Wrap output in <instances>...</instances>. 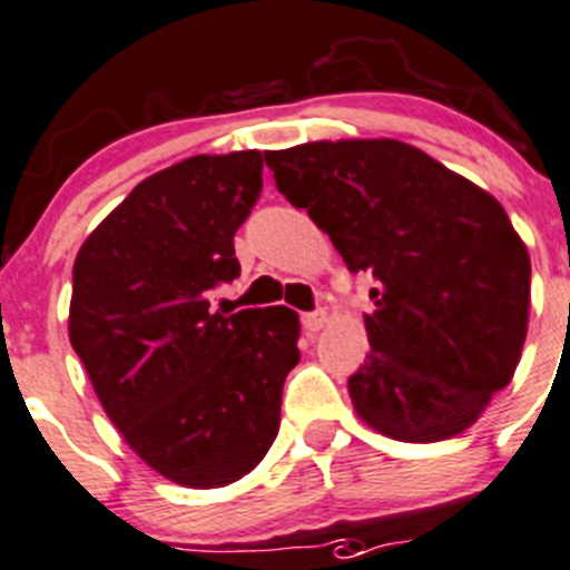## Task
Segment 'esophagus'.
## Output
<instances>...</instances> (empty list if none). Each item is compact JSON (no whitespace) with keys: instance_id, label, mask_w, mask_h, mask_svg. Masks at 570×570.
<instances>
[{"instance_id":"esophagus-1","label":"esophagus","mask_w":570,"mask_h":570,"mask_svg":"<svg viewBox=\"0 0 570 570\" xmlns=\"http://www.w3.org/2000/svg\"><path fill=\"white\" fill-rule=\"evenodd\" d=\"M326 323H328V315L323 309L321 312H309V315H303V328H306V332H309V334H317L323 326H326Z\"/></svg>"}]
</instances>
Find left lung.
Instances as JSON below:
<instances>
[{
    "mask_svg": "<svg viewBox=\"0 0 570 570\" xmlns=\"http://www.w3.org/2000/svg\"><path fill=\"white\" fill-rule=\"evenodd\" d=\"M264 157L345 267L376 278L371 354L348 380L357 416L411 444L472 428L512 382L529 328V249L501 202L387 137Z\"/></svg>",
    "mask_w": 570,
    "mask_h": 570,
    "instance_id": "8db88e82",
    "label": "left lung"
}]
</instances>
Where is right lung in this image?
Segmentation results:
<instances>
[{
	"label": "right lung",
	"mask_w": 570,
	"mask_h": 570,
	"mask_svg": "<svg viewBox=\"0 0 570 570\" xmlns=\"http://www.w3.org/2000/svg\"><path fill=\"white\" fill-rule=\"evenodd\" d=\"M261 151L196 154L142 179L72 267L69 343L106 416L168 481L227 487L267 455L301 360L286 306L210 312L238 275L233 236L261 194Z\"/></svg>",
	"instance_id": "1"
}]
</instances>
